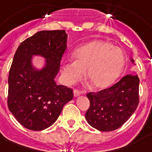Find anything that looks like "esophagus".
<instances>
[{
	"label": "esophagus",
	"mask_w": 152,
	"mask_h": 152,
	"mask_svg": "<svg viewBox=\"0 0 152 152\" xmlns=\"http://www.w3.org/2000/svg\"><path fill=\"white\" fill-rule=\"evenodd\" d=\"M80 95H81V92L80 91H78V90H74L73 91V95H74V97H75V98L78 97V96H80Z\"/></svg>",
	"instance_id": "obj_1"
}]
</instances>
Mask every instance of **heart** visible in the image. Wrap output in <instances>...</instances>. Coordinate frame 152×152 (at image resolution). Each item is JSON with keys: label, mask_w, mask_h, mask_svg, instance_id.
<instances>
[{"label": "heart", "mask_w": 152, "mask_h": 152, "mask_svg": "<svg viewBox=\"0 0 152 152\" xmlns=\"http://www.w3.org/2000/svg\"><path fill=\"white\" fill-rule=\"evenodd\" d=\"M75 61L64 62L61 73L67 84L82 78L86 71L87 80L97 89L110 87L122 72L125 64V53L109 42L93 41L77 49Z\"/></svg>", "instance_id": "obj_1"}]
</instances>
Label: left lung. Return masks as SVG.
I'll list each match as a JSON object with an SVG mask.
<instances>
[{"mask_svg":"<svg viewBox=\"0 0 152 152\" xmlns=\"http://www.w3.org/2000/svg\"><path fill=\"white\" fill-rule=\"evenodd\" d=\"M132 64L135 61L130 59ZM140 80L137 75H126L111 88L88 93L90 107L85 118L91 126L101 132L118 129L132 116L139 103Z\"/></svg>","mask_w":152,"mask_h":152,"instance_id":"obj_1","label":"left lung"}]
</instances>
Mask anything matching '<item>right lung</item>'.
Here are the masks:
<instances>
[{"mask_svg":"<svg viewBox=\"0 0 152 152\" xmlns=\"http://www.w3.org/2000/svg\"><path fill=\"white\" fill-rule=\"evenodd\" d=\"M64 30L41 31L21 42L8 76V106L23 127L40 131L57 121L64 106L73 98L72 90L55 82L67 47ZM45 59L40 69L34 57Z\"/></svg>","mask_w":152,"mask_h":152,"instance_id":"add662e5","label":"right lung"}]
</instances>
